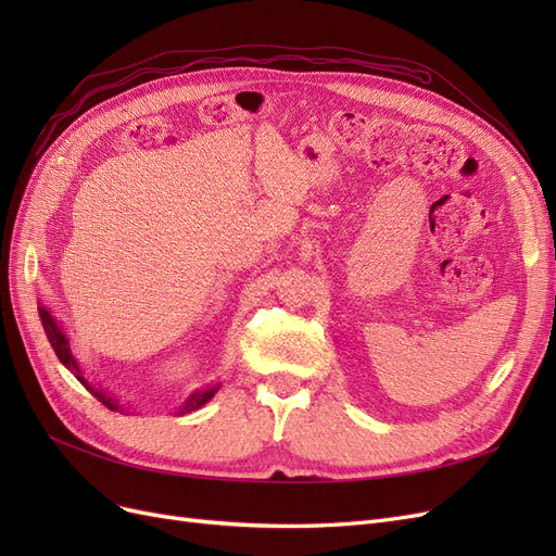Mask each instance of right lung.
Instances as JSON below:
<instances>
[{
  "instance_id": "1",
  "label": "right lung",
  "mask_w": 556,
  "mask_h": 556,
  "mask_svg": "<svg viewBox=\"0 0 556 556\" xmlns=\"http://www.w3.org/2000/svg\"><path fill=\"white\" fill-rule=\"evenodd\" d=\"M39 317H41L43 331H46V336H48L50 345H53L58 359H60L66 368H70V371L78 378V382H80L83 387H86V390H88L92 396H97L99 401H102L109 410L123 413V410H125V406H123L121 401H117L113 394H109V392H104V390H99L97 384H92L86 376H83V368H80V364H78V362H76V357H74L70 339H66V333H64V331H62V327L58 325V319L48 313V308H46V306H39ZM217 390H220V382H213V384L201 387V390H194L188 399H185V401L180 403V406L176 408V413H178V415H185V413H192V410L201 408V406H204L206 401H211V399L215 396V392H217Z\"/></svg>"
}]
</instances>
